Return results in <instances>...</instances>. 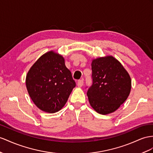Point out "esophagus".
Here are the masks:
<instances>
[{"mask_svg":"<svg viewBox=\"0 0 153 153\" xmlns=\"http://www.w3.org/2000/svg\"><path fill=\"white\" fill-rule=\"evenodd\" d=\"M77 85L79 87H81L83 85V79H80V80L78 81Z\"/></svg>","mask_w":153,"mask_h":153,"instance_id":"34e87169","label":"esophagus"}]
</instances>
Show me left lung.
I'll list each match as a JSON object with an SVG mask.
<instances>
[{
	"label": "left lung",
	"instance_id": "left-lung-1",
	"mask_svg": "<svg viewBox=\"0 0 153 153\" xmlns=\"http://www.w3.org/2000/svg\"><path fill=\"white\" fill-rule=\"evenodd\" d=\"M91 66L92 85L87 93L90 105L100 114L114 112L129 96L131 77L111 56L93 59Z\"/></svg>",
	"mask_w": 153,
	"mask_h": 153
}]
</instances>
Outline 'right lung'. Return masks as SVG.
Listing matches in <instances>:
<instances>
[{"mask_svg":"<svg viewBox=\"0 0 153 153\" xmlns=\"http://www.w3.org/2000/svg\"><path fill=\"white\" fill-rule=\"evenodd\" d=\"M26 86L40 110L55 113L65 106L76 82L66 67L64 57L52 50L43 54L30 68Z\"/></svg>","mask_w":153,"mask_h":153,"instance_id":"1","label":"right lung"}]
</instances>
